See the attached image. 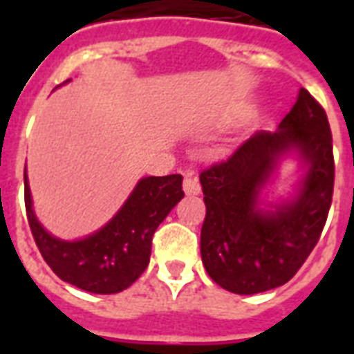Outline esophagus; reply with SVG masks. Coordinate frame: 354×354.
I'll return each instance as SVG.
<instances>
[{"instance_id":"1","label":"esophagus","mask_w":354,"mask_h":354,"mask_svg":"<svg viewBox=\"0 0 354 354\" xmlns=\"http://www.w3.org/2000/svg\"><path fill=\"white\" fill-rule=\"evenodd\" d=\"M183 191H185V194H198L202 191L198 178L194 176V174H187V176L183 178Z\"/></svg>"}]
</instances>
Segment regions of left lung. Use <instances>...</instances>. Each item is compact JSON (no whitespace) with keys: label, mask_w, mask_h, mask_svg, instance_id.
Wrapping results in <instances>:
<instances>
[{"label":"left lung","mask_w":354,"mask_h":354,"mask_svg":"<svg viewBox=\"0 0 354 354\" xmlns=\"http://www.w3.org/2000/svg\"><path fill=\"white\" fill-rule=\"evenodd\" d=\"M294 146L308 161L296 203L258 209V194L283 151ZM205 218L200 253L216 285L233 294H259L296 275L318 244L335 191L333 133L324 106L299 90L279 130H259L232 154L200 172Z\"/></svg>","instance_id":"obj_1"}]
</instances>
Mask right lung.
Listing matches in <instances>:
<instances>
[{"label": "right lung", "instance_id": "right-lung-1", "mask_svg": "<svg viewBox=\"0 0 354 354\" xmlns=\"http://www.w3.org/2000/svg\"><path fill=\"white\" fill-rule=\"evenodd\" d=\"M24 182L27 221L44 261L60 279L93 294H118L139 279L149 266L154 232L183 198L182 174L143 178L101 232L64 242L38 224L27 174Z\"/></svg>", "mask_w": 354, "mask_h": 354}]
</instances>
